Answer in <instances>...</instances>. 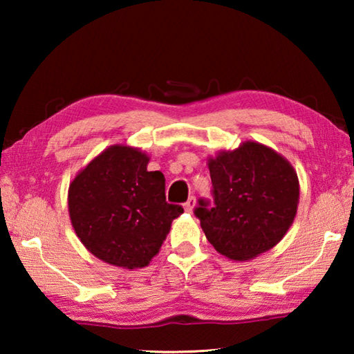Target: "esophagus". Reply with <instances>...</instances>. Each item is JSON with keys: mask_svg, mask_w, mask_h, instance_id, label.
<instances>
[{"mask_svg": "<svg viewBox=\"0 0 354 354\" xmlns=\"http://www.w3.org/2000/svg\"><path fill=\"white\" fill-rule=\"evenodd\" d=\"M195 203H196V200H195V196H189V200L184 203V209L187 212H192L194 211V207H195Z\"/></svg>", "mask_w": 354, "mask_h": 354, "instance_id": "esophagus-1", "label": "esophagus"}]
</instances>
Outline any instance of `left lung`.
<instances>
[{
  "label": "left lung",
  "mask_w": 354,
  "mask_h": 354,
  "mask_svg": "<svg viewBox=\"0 0 354 354\" xmlns=\"http://www.w3.org/2000/svg\"><path fill=\"white\" fill-rule=\"evenodd\" d=\"M214 207L200 200L195 215L209 243L231 261L254 259L289 231L295 220L299 183L284 156L259 142L220 149L207 159Z\"/></svg>",
  "instance_id": "1"
}]
</instances>
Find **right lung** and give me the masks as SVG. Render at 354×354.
Listing matches in <instances>:
<instances>
[{"instance_id": "obj_1", "label": "right lung", "mask_w": 354, "mask_h": 354, "mask_svg": "<svg viewBox=\"0 0 354 354\" xmlns=\"http://www.w3.org/2000/svg\"><path fill=\"white\" fill-rule=\"evenodd\" d=\"M149 156L112 145L77 171L68 187L71 226L84 247L111 266L142 268L159 253L171 221L184 212L165 201V178Z\"/></svg>"}]
</instances>
